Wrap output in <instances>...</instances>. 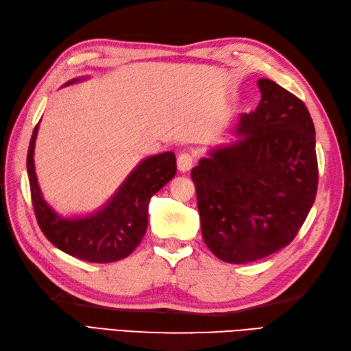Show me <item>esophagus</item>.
<instances>
[{
  "label": "esophagus",
  "mask_w": 351,
  "mask_h": 351,
  "mask_svg": "<svg viewBox=\"0 0 351 351\" xmlns=\"http://www.w3.org/2000/svg\"><path fill=\"white\" fill-rule=\"evenodd\" d=\"M193 162H195V160H193L191 154L182 152V154L178 155L176 164H178V169H180L181 171H189L193 167Z\"/></svg>",
  "instance_id": "obj_1"
}]
</instances>
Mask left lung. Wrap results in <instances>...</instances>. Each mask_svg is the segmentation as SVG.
<instances>
[{
    "instance_id": "1",
    "label": "left lung",
    "mask_w": 351,
    "mask_h": 351,
    "mask_svg": "<svg viewBox=\"0 0 351 351\" xmlns=\"http://www.w3.org/2000/svg\"><path fill=\"white\" fill-rule=\"evenodd\" d=\"M241 114L235 143L214 149L191 170L200 230L229 264L265 258L294 240L317 196L315 128L306 106L274 81Z\"/></svg>"
}]
</instances>
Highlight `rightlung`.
I'll list each match as a JSON object with an SVG mask.
<instances>
[{"instance_id": "right-lung-1", "label": "right lung", "mask_w": 351, "mask_h": 351, "mask_svg": "<svg viewBox=\"0 0 351 351\" xmlns=\"http://www.w3.org/2000/svg\"><path fill=\"white\" fill-rule=\"evenodd\" d=\"M71 80L66 86L77 83ZM39 123L29 140L27 171L39 228L57 249L87 263H114L130 256L147 229V205L176 173V156L164 152L141 161L108 204L87 217L63 219L42 197L34 171V145Z\"/></svg>"}]
</instances>
